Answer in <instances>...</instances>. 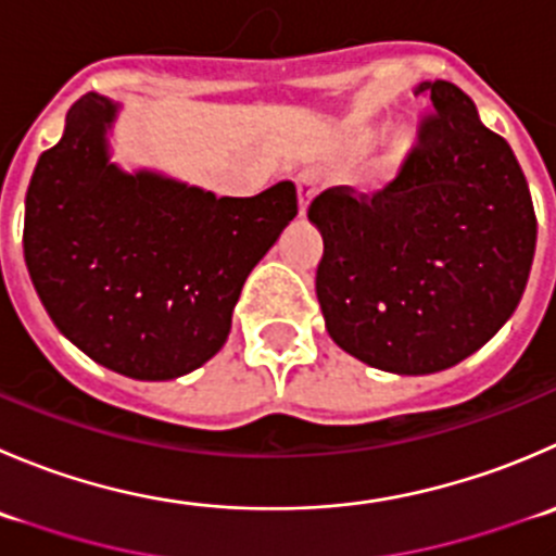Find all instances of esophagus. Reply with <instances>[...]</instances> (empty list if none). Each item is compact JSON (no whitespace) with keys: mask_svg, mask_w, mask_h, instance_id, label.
I'll list each match as a JSON object with an SVG mask.
<instances>
[{"mask_svg":"<svg viewBox=\"0 0 556 556\" xmlns=\"http://www.w3.org/2000/svg\"><path fill=\"white\" fill-rule=\"evenodd\" d=\"M295 187H299V214L304 217L306 206H309L312 195H315V190H317V174H315V170H301V174L295 176Z\"/></svg>","mask_w":556,"mask_h":556,"instance_id":"obj_1","label":"esophagus"}]
</instances>
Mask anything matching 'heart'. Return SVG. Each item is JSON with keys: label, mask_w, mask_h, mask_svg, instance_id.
Wrapping results in <instances>:
<instances>
[{"label": "heart", "mask_w": 556, "mask_h": 556, "mask_svg": "<svg viewBox=\"0 0 556 556\" xmlns=\"http://www.w3.org/2000/svg\"><path fill=\"white\" fill-rule=\"evenodd\" d=\"M377 132H380V127H377L375 122H355L348 132L350 149L361 152V149H366L371 141H375ZM413 149H415V132L413 129H402V132L396 135V141H393L391 152H388L386 170H396L399 165L413 154Z\"/></svg>", "instance_id": "b5f03b06"}]
</instances>
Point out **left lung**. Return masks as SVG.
Returning a JSON list of instances; mask_svg holds the SVG:
<instances>
[{"label":"left lung","mask_w":556,"mask_h":556,"mask_svg":"<svg viewBox=\"0 0 556 556\" xmlns=\"http://www.w3.org/2000/svg\"><path fill=\"white\" fill-rule=\"evenodd\" d=\"M415 94L432 113L396 179L375 195L331 187L309 206L323 236L315 290L344 353L432 375L481 350L519 306L535 208L508 141L448 80Z\"/></svg>","instance_id":"obj_1"}]
</instances>
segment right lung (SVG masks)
<instances>
[{"mask_svg": "<svg viewBox=\"0 0 556 556\" xmlns=\"http://www.w3.org/2000/svg\"><path fill=\"white\" fill-rule=\"evenodd\" d=\"M118 105L80 97L26 190L24 257L53 326L132 380H174L230 333L252 268L299 214L293 181L217 198L111 163Z\"/></svg>", "mask_w": 556, "mask_h": 556, "instance_id": "obj_1", "label": "right lung"}]
</instances>
